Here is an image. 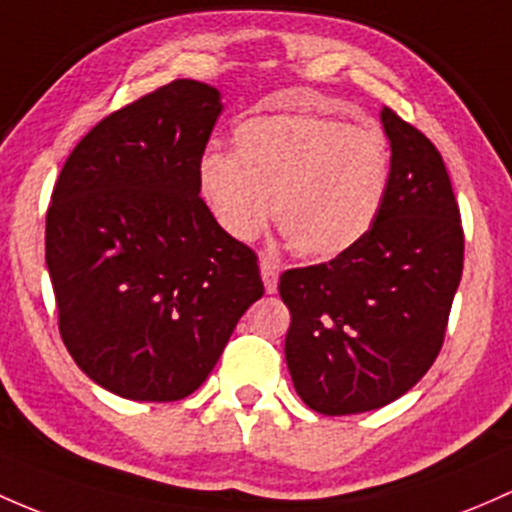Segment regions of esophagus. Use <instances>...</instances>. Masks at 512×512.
I'll return each instance as SVG.
<instances>
[{
    "label": "esophagus",
    "mask_w": 512,
    "mask_h": 512,
    "mask_svg": "<svg viewBox=\"0 0 512 512\" xmlns=\"http://www.w3.org/2000/svg\"><path fill=\"white\" fill-rule=\"evenodd\" d=\"M260 274H262V282H265V292L267 294L277 292V277H279L277 262H272L270 257H262V260H260Z\"/></svg>",
    "instance_id": "esophagus-1"
}]
</instances>
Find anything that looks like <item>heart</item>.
Wrapping results in <instances>:
<instances>
[{
	"label": "heart",
	"instance_id": "heart-1",
	"mask_svg": "<svg viewBox=\"0 0 512 512\" xmlns=\"http://www.w3.org/2000/svg\"><path fill=\"white\" fill-rule=\"evenodd\" d=\"M235 154L198 161V191L215 223L252 240L270 215L294 250L333 260L368 238L390 196L395 157L380 127L311 112L257 115L235 127Z\"/></svg>",
	"mask_w": 512,
	"mask_h": 512
}]
</instances>
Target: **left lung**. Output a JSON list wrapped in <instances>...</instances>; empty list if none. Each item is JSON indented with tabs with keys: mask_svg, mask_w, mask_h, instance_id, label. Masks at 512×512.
Listing matches in <instances>:
<instances>
[{
	"mask_svg": "<svg viewBox=\"0 0 512 512\" xmlns=\"http://www.w3.org/2000/svg\"><path fill=\"white\" fill-rule=\"evenodd\" d=\"M395 176L368 238L314 267L287 270L292 314L284 355L294 390L314 412L378 410L432 368L464 270L454 188L432 142L383 107Z\"/></svg>",
	"mask_w": 512,
	"mask_h": 512,
	"instance_id": "obj_1",
	"label": "left lung"
}]
</instances>
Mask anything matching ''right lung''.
<instances>
[{"mask_svg": "<svg viewBox=\"0 0 512 512\" xmlns=\"http://www.w3.org/2000/svg\"><path fill=\"white\" fill-rule=\"evenodd\" d=\"M220 93L174 80L98 122L46 213L58 328L78 368L137 402L184 400L265 294L257 255L198 196Z\"/></svg>", "mask_w": 512, "mask_h": 512, "instance_id": "1", "label": "right lung"}]
</instances>
